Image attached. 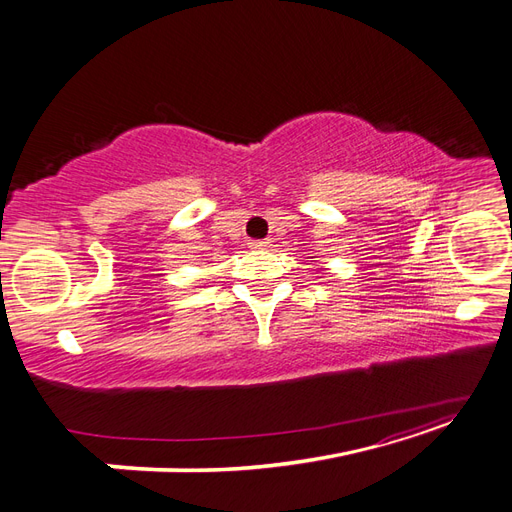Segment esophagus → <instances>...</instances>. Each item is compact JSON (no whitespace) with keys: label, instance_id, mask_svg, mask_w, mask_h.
<instances>
[{"label":"esophagus","instance_id":"obj_1","mask_svg":"<svg viewBox=\"0 0 512 512\" xmlns=\"http://www.w3.org/2000/svg\"><path fill=\"white\" fill-rule=\"evenodd\" d=\"M271 245V239H254L250 241V247L252 250H265V247Z\"/></svg>","mask_w":512,"mask_h":512}]
</instances>
